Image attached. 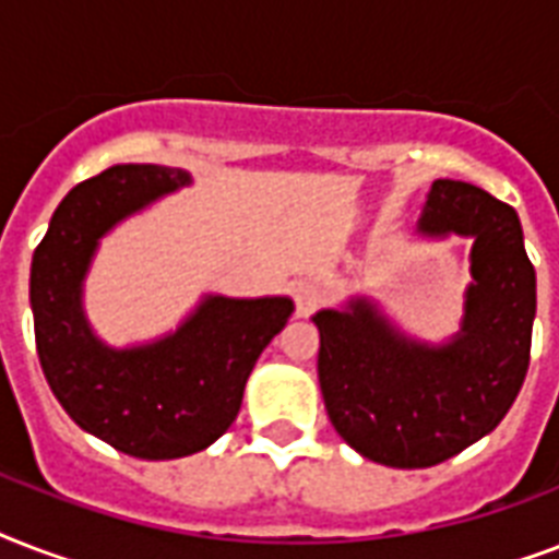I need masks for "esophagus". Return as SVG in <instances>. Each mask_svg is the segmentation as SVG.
Masks as SVG:
<instances>
[{"instance_id":"34e87169","label":"esophagus","mask_w":559,"mask_h":559,"mask_svg":"<svg viewBox=\"0 0 559 559\" xmlns=\"http://www.w3.org/2000/svg\"><path fill=\"white\" fill-rule=\"evenodd\" d=\"M322 301H324V293L319 284H301V287L296 289V307L301 316L313 313L316 307L322 305Z\"/></svg>"}]
</instances>
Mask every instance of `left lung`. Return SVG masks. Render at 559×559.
Wrapping results in <instances>:
<instances>
[{
    "label": "left lung",
    "instance_id": "obj_1",
    "mask_svg": "<svg viewBox=\"0 0 559 559\" xmlns=\"http://www.w3.org/2000/svg\"><path fill=\"white\" fill-rule=\"evenodd\" d=\"M415 235L473 240V281L450 340L400 331L371 296L313 316L333 429L362 459L397 469L441 464L502 424L528 373L537 316V272L511 205L469 182L435 179Z\"/></svg>",
    "mask_w": 559,
    "mask_h": 559
}]
</instances>
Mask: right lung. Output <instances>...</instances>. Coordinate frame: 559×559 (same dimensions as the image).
I'll use <instances>...</instances> for the list:
<instances>
[{
  "label": "right lung",
  "mask_w": 559,
  "mask_h": 559,
  "mask_svg": "<svg viewBox=\"0 0 559 559\" xmlns=\"http://www.w3.org/2000/svg\"><path fill=\"white\" fill-rule=\"evenodd\" d=\"M182 168L112 165L66 193L31 261L39 366L66 415L118 452L165 461L205 450L235 424L254 362L293 316V298L209 296L159 340L116 348L83 310L100 240L188 188Z\"/></svg>",
  "instance_id": "add662e5"
}]
</instances>
